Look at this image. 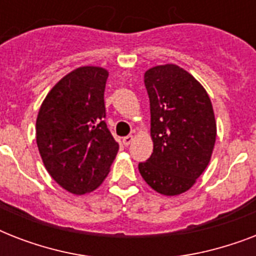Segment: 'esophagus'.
Wrapping results in <instances>:
<instances>
[{"mask_svg":"<svg viewBox=\"0 0 256 256\" xmlns=\"http://www.w3.org/2000/svg\"><path fill=\"white\" fill-rule=\"evenodd\" d=\"M132 140H134V136H124V140H122V144H124V146H128V144H130L132 142Z\"/></svg>","mask_w":256,"mask_h":256,"instance_id":"esophagus-1","label":"esophagus"}]
</instances>
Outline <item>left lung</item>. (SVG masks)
I'll return each instance as SVG.
<instances>
[{"label": "left lung", "instance_id": "obj_1", "mask_svg": "<svg viewBox=\"0 0 256 256\" xmlns=\"http://www.w3.org/2000/svg\"><path fill=\"white\" fill-rule=\"evenodd\" d=\"M144 86L154 148L138 168L152 190L174 196L191 188L210 162L216 138L214 110L204 88L172 64L148 69Z\"/></svg>", "mask_w": 256, "mask_h": 256}]
</instances>
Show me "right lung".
<instances>
[{"label":"right lung","instance_id":"1","mask_svg":"<svg viewBox=\"0 0 256 256\" xmlns=\"http://www.w3.org/2000/svg\"><path fill=\"white\" fill-rule=\"evenodd\" d=\"M108 77L104 68H78L54 85L38 112L36 138L42 162L72 194L96 190L120 148L104 122Z\"/></svg>","mask_w":256,"mask_h":256}]
</instances>
